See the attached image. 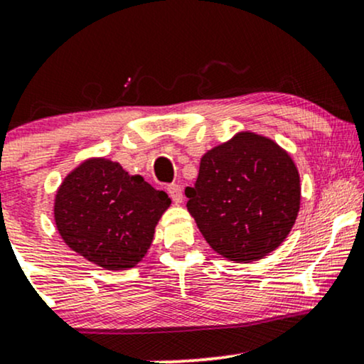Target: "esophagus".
<instances>
[{
    "label": "esophagus",
    "instance_id": "34e87169",
    "mask_svg": "<svg viewBox=\"0 0 364 364\" xmlns=\"http://www.w3.org/2000/svg\"><path fill=\"white\" fill-rule=\"evenodd\" d=\"M166 191H168V195L171 196V200H173L174 203H181L183 202V190H181V186L176 185V183H173V185H168Z\"/></svg>",
    "mask_w": 364,
    "mask_h": 364
}]
</instances>
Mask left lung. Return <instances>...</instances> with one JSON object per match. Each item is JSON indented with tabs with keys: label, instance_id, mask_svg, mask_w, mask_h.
<instances>
[{
	"label": "left lung",
	"instance_id": "1",
	"mask_svg": "<svg viewBox=\"0 0 364 364\" xmlns=\"http://www.w3.org/2000/svg\"><path fill=\"white\" fill-rule=\"evenodd\" d=\"M188 212L212 250L248 263L274 252L294 225L299 174L286 150L255 133L208 150L185 190Z\"/></svg>",
	"mask_w": 364,
	"mask_h": 364
}]
</instances>
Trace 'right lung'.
Wrapping results in <instances>:
<instances>
[{
    "mask_svg": "<svg viewBox=\"0 0 364 364\" xmlns=\"http://www.w3.org/2000/svg\"><path fill=\"white\" fill-rule=\"evenodd\" d=\"M169 203L164 191L129 176L118 162L90 159L63 181L54 220L73 252L102 269L124 270L145 257Z\"/></svg>",
    "mask_w": 364,
    "mask_h": 364,
    "instance_id": "1",
    "label": "right lung"
}]
</instances>
